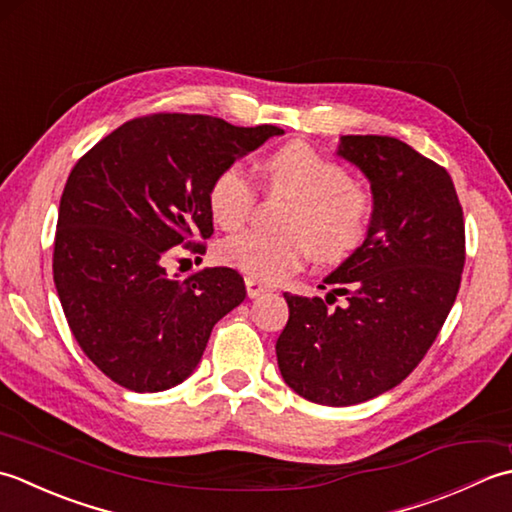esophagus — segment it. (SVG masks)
I'll return each instance as SVG.
<instances>
[{
  "instance_id": "34e87169",
  "label": "esophagus",
  "mask_w": 512,
  "mask_h": 512,
  "mask_svg": "<svg viewBox=\"0 0 512 512\" xmlns=\"http://www.w3.org/2000/svg\"><path fill=\"white\" fill-rule=\"evenodd\" d=\"M245 287H247V296L249 298H258V296H263V294H269V291H274L269 285L260 283V280H256V278H245Z\"/></svg>"
}]
</instances>
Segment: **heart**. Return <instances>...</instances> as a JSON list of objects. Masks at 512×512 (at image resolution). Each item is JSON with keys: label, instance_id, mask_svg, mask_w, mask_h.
I'll use <instances>...</instances> for the list:
<instances>
[{"label": "heart", "instance_id": "b5f03b06", "mask_svg": "<svg viewBox=\"0 0 512 512\" xmlns=\"http://www.w3.org/2000/svg\"><path fill=\"white\" fill-rule=\"evenodd\" d=\"M271 192L291 198L280 236L243 232L218 245L221 263L258 280H280L314 254L320 263H340L364 243L371 196L349 181L347 170L305 141H291L260 161ZM256 190L238 165L214 176L207 207L221 229H238L252 212Z\"/></svg>", "mask_w": 512, "mask_h": 512}]
</instances>
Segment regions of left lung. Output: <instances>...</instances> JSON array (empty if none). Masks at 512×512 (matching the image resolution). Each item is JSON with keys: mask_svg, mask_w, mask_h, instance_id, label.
Returning <instances> with one entry per match:
<instances>
[{"mask_svg": "<svg viewBox=\"0 0 512 512\" xmlns=\"http://www.w3.org/2000/svg\"><path fill=\"white\" fill-rule=\"evenodd\" d=\"M336 154L371 185L369 232L322 280L325 300L285 294L276 358L305 400L351 406L398 387L431 349L460 289L464 216L448 172L400 139L347 134ZM336 295L348 302L329 310Z\"/></svg>", "mask_w": 512, "mask_h": 512, "instance_id": "1", "label": "left lung"}]
</instances>
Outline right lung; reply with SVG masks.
<instances>
[{
	"mask_svg": "<svg viewBox=\"0 0 512 512\" xmlns=\"http://www.w3.org/2000/svg\"><path fill=\"white\" fill-rule=\"evenodd\" d=\"M285 134L207 114H152L101 139L72 168L59 203L52 274L72 336L121 387L190 378L214 325L241 305L238 271H165L176 245L214 234L207 192L227 165Z\"/></svg>",
	"mask_w": 512,
	"mask_h": 512,
	"instance_id": "add662e5",
	"label": "right lung"
}]
</instances>
